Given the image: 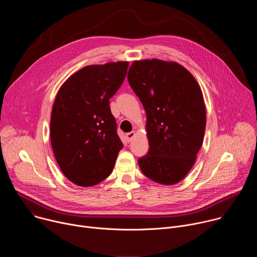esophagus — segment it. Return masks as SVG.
I'll return each instance as SVG.
<instances>
[{
	"label": "esophagus",
	"mask_w": 257,
	"mask_h": 257,
	"mask_svg": "<svg viewBox=\"0 0 257 257\" xmlns=\"http://www.w3.org/2000/svg\"><path fill=\"white\" fill-rule=\"evenodd\" d=\"M135 136H136V132L135 131H131V132H128L126 134V138H127L128 141H131Z\"/></svg>",
	"instance_id": "esophagus-1"
}]
</instances>
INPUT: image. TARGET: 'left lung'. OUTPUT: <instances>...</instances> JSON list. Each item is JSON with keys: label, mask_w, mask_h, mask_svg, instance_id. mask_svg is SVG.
<instances>
[{"label": "left lung", "mask_w": 257, "mask_h": 257, "mask_svg": "<svg viewBox=\"0 0 257 257\" xmlns=\"http://www.w3.org/2000/svg\"><path fill=\"white\" fill-rule=\"evenodd\" d=\"M128 81L146 113L148 155L138 160L142 173L163 185L185 178L201 148L206 109L201 88L177 62L134 61Z\"/></svg>", "instance_id": "1"}]
</instances>
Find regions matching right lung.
Returning <instances> with one entry per match:
<instances>
[{"instance_id":"right-lung-1","label":"right lung","mask_w":257,"mask_h":257,"mask_svg":"<svg viewBox=\"0 0 257 257\" xmlns=\"http://www.w3.org/2000/svg\"><path fill=\"white\" fill-rule=\"evenodd\" d=\"M129 63L89 65L60 87L52 108L51 143L57 163L74 184L88 187L111 175L123 144L109 108Z\"/></svg>"}]
</instances>
